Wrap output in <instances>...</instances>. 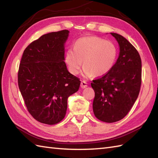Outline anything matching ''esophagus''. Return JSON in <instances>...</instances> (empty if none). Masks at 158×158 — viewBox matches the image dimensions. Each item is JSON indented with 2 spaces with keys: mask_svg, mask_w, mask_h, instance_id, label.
<instances>
[{
  "mask_svg": "<svg viewBox=\"0 0 158 158\" xmlns=\"http://www.w3.org/2000/svg\"><path fill=\"white\" fill-rule=\"evenodd\" d=\"M87 87V83L86 81H82L81 83V87L82 89H85Z\"/></svg>",
  "mask_w": 158,
  "mask_h": 158,
  "instance_id": "esophagus-1",
  "label": "esophagus"
}]
</instances>
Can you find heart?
Listing matches in <instances>:
<instances>
[{
    "mask_svg": "<svg viewBox=\"0 0 158 158\" xmlns=\"http://www.w3.org/2000/svg\"><path fill=\"white\" fill-rule=\"evenodd\" d=\"M118 50L115 44L95 36L79 38L68 48L64 62L71 74H79L83 65V75L86 77H102L114 67Z\"/></svg>",
    "mask_w": 158,
    "mask_h": 158,
    "instance_id": "1",
    "label": "heart"
}]
</instances>
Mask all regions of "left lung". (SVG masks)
<instances>
[{"label":"left lung","mask_w":158,"mask_h":158,"mask_svg":"<svg viewBox=\"0 0 158 158\" xmlns=\"http://www.w3.org/2000/svg\"><path fill=\"white\" fill-rule=\"evenodd\" d=\"M110 34L119 44V56L107 75L91 83L95 91L94 115L106 123L116 122L128 114L137 99L141 83V60L138 52L123 36Z\"/></svg>","instance_id":"obj_1"}]
</instances>
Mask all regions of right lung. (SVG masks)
Here are the masks:
<instances>
[{
	"mask_svg": "<svg viewBox=\"0 0 158 158\" xmlns=\"http://www.w3.org/2000/svg\"><path fill=\"white\" fill-rule=\"evenodd\" d=\"M69 31L43 35L24 51L18 84L28 111L39 122L54 125L65 116L67 99L81 81L68 71L64 44Z\"/></svg>",
	"mask_w": 158,
	"mask_h": 158,
	"instance_id": "add662e5",
	"label": "right lung"
}]
</instances>
